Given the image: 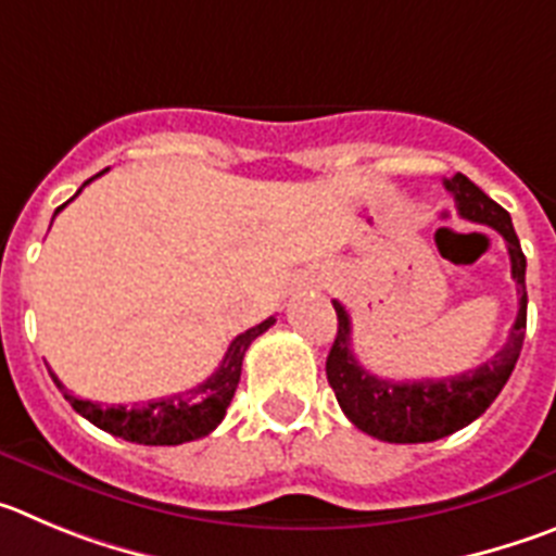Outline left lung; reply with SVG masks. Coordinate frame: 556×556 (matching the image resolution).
<instances>
[{"label":"left lung","mask_w":556,"mask_h":556,"mask_svg":"<svg viewBox=\"0 0 556 556\" xmlns=\"http://www.w3.org/2000/svg\"><path fill=\"white\" fill-rule=\"evenodd\" d=\"M443 185L457 202L459 216L493 227L507 241L513 279L521 296L518 315L507 343L488 363L454 377L393 382L365 371L357 363L352 354V318L343 304L332 302L338 313V334L327 357V379L349 421L384 443H429L477 421L507 384L527 334V257L513 229V218L465 174H454Z\"/></svg>","instance_id":"left-lung-1"}]
</instances>
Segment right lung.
<instances>
[{
	"label": "right lung",
	"instance_id": "right-lung-1",
	"mask_svg": "<svg viewBox=\"0 0 556 556\" xmlns=\"http://www.w3.org/2000/svg\"><path fill=\"white\" fill-rule=\"evenodd\" d=\"M102 174L104 172H99L97 177H102ZM91 179H88V182H91ZM79 191H83V188H79ZM77 193H74V197H77ZM68 202H72V199H68ZM66 204H60V207L54 210V216H58ZM274 321H277V318H266V321L257 324V327L238 334V338L229 343L227 354H224L216 374H210L202 384H197V388L191 390H182V393H174V396L152 399V402H147L143 407H138V404H135V407H127V404L102 407V404L88 402V399L72 396L54 374L52 379L58 382V388L63 390L66 402L72 404L83 418H88L93 427L116 434V438L129 440V443H143V446H179V443H188V440L204 438V434H210L224 421L229 402H232L235 396V388L241 382L243 354L252 346V340L266 332Z\"/></svg>",
	"mask_w": 556,
	"mask_h": 556
}]
</instances>
